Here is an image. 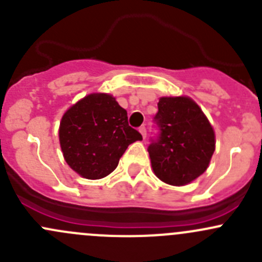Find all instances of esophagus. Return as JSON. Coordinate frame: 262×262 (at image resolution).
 I'll use <instances>...</instances> for the list:
<instances>
[{"label":"esophagus","mask_w":262,"mask_h":262,"mask_svg":"<svg viewBox=\"0 0 262 262\" xmlns=\"http://www.w3.org/2000/svg\"><path fill=\"white\" fill-rule=\"evenodd\" d=\"M139 132H141V134H142V137H143V139L146 138L147 137V129H146V126H141V128H139Z\"/></svg>","instance_id":"esophagus-1"}]
</instances>
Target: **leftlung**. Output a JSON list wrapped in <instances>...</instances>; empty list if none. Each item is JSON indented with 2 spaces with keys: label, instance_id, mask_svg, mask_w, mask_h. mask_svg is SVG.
Returning a JSON list of instances; mask_svg holds the SVG:
<instances>
[{
  "label": "left lung",
  "instance_id": "1",
  "mask_svg": "<svg viewBox=\"0 0 262 262\" xmlns=\"http://www.w3.org/2000/svg\"><path fill=\"white\" fill-rule=\"evenodd\" d=\"M153 118L158 129L148 153L156 176L166 184L186 185L208 168L215 149L207 116L189 97H161Z\"/></svg>",
  "mask_w": 262,
  "mask_h": 262
}]
</instances>
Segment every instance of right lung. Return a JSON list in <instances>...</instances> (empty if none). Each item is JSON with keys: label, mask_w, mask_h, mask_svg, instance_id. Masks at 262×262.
<instances>
[{"label": "right lung", "mask_w": 262, "mask_h": 262, "mask_svg": "<svg viewBox=\"0 0 262 262\" xmlns=\"http://www.w3.org/2000/svg\"><path fill=\"white\" fill-rule=\"evenodd\" d=\"M141 139L128 124L126 110L106 94L83 97L66 112L59 126L66 162L90 180L112 173L129 144Z\"/></svg>", "instance_id": "right-lung-1"}]
</instances>
